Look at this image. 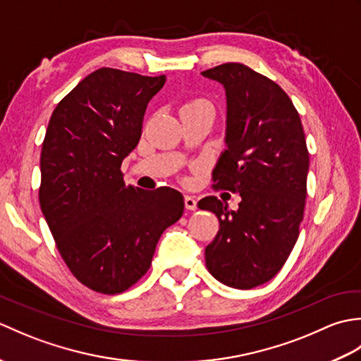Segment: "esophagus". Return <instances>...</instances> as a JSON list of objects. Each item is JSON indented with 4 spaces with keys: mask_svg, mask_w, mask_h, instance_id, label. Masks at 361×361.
Wrapping results in <instances>:
<instances>
[{
    "mask_svg": "<svg viewBox=\"0 0 361 361\" xmlns=\"http://www.w3.org/2000/svg\"><path fill=\"white\" fill-rule=\"evenodd\" d=\"M185 206H186V209H189V211H195V209H197V200H195V197L186 195V197H185Z\"/></svg>",
    "mask_w": 361,
    "mask_h": 361,
    "instance_id": "obj_1",
    "label": "esophagus"
}]
</instances>
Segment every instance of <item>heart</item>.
<instances>
[{
  "label": "heart",
  "mask_w": 361,
  "mask_h": 361,
  "mask_svg": "<svg viewBox=\"0 0 361 361\" xmlns=\"http://www.w3.org/2000/svg\"><path fill=\"white\" fill-rule=\"evenodd\" d=\"M189 104H206L204 101H203V99H195V101H192V102H189ZM188 104V105H189ZM206 105H208V104H206Z\"/></svg>",
  "instance_id": "1"
}]
</instances>
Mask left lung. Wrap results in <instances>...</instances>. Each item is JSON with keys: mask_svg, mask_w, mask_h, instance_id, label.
<instances>
[{"mask_svg": "<svg viewBox=\"0 0 361 361\" xmlns=\"http://www.w3.org/2000/svg\"><path fill=\"white\" fill-rule=\"evenodd\" d=\"M202 74L225 87L228 104L226 150L212 172V186L242 198L237 211L217 197L198 202L220 224L204 250L206 267L225 286L248 290L270 281L298 240L309 150L299 113L278 83L242 63Z\"/></svg>", "mask_w": 361, "mask_h": 361, "instance_id": "obj_1", "label": "left lung"}]
</instances>
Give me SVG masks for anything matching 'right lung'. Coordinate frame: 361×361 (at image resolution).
Returning a JSON list of instances; mask_svg holds the SVG:
<instances>
[{
	"instance_id": "obj_1",
	"label": "right lung",
	"mask_w": 361,
	"mask_h": 361,
	"mask_svg": "<svg viewBox=\"0 0 361 361\" xmlns=\"http://www.w3.org/2000/svg\"><path fill=\"white\" fill-rule=\"evenodd\" d=\"M164 82L166 75L101 68L57 104L46 130L43 216L70 271L99 293L135 286L150 268L161 234L185 209L178 190L127 186L121 172Z\"/></svg>"
}]
</instances>
